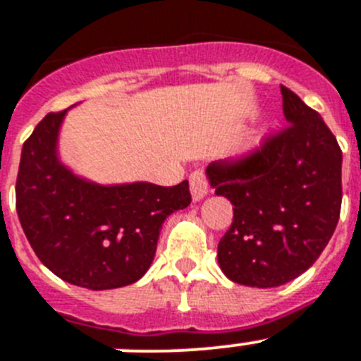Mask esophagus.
Segmentation results:
<instances>
[{
    "mask_svg": "<svg viewBox=\"0 0 361 361\" xmlns=\"http://www.w3.org/2000/svg\"><path fill=\"white\" fill-rule=\"evenodd\" d=\"M190 190H191V198H193V202H200V200L209 193V183H207L204 171L197 170L191 173Z\"/></svg>",
    "mask_w": 361,
    "mask_h": 361,
    "instance_id": "obj_1",
    "label": "esophagus"
}]
</instances>
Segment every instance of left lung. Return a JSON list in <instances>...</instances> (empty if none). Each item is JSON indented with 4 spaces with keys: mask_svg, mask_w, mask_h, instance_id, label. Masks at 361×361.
I'll return each mask as SVG.
<instances>
[{
    "mask_svg": "<svg viewBox=\"0 0 361 361\" xmlns=\"http://www.w3.org/2000/svg\"><path fill=\"white\" fill-rule=\"evenodd\" d=\"M288 127L238 163H211L214 195L233 204V224L218 243L231 281L274 288L319 259L338 224L342 150L320 114L281 85Z\"/></svg>",
    "mask_w": 361,
    "mask_h": 361,
    "instance_id": "1",
    "label": "left lung"
}]
</instances>
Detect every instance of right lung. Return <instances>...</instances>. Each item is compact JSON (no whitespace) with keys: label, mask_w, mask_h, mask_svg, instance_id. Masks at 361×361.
I'll use <instances>...</instances> for the list:
<instances>
[{"label":"right lung","mask_w":361,"mask_h":361,"mask_svg":"<svg viewBox=\"0 0 361 361\" xmlns=\"http://www.w3.org/2000/svg\"><path fill=\"white\" fill-rule=\"evenodd\" d=\"M69 109L44 116L23 145L16 209L55 276L87 290L121 288L150 269L164 220L190 206V184H98L77 175L59 155Z\"/></svg>","instance_id":"obj_1"}]
</instances>
